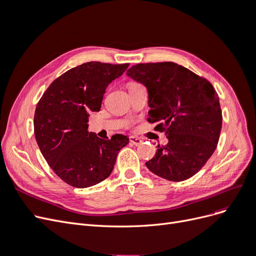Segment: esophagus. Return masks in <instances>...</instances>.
<instances>
[{"mask_svg": "<svg viewBox=\"0 0 256 256\" xmlns=\"http://www.w3.org/2000/svg\"><path fill=\"white\" fill-rule=\"evenodd\" d=\"M129 141L130 143H132L134 145H140L142 143V140L140 138H136V136H130L129 138Z\"/></svg>", "mask_w": 256, "mask_h": 256, "instance_id": "obj_1", "label": "esophagus"}]
</instances>
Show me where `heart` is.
Instances as JSON below:
<instances>
[{
	"label": "heart",
	"mask_w": 256,
	"mask_h": 256,
	"mask_svg": "<svg viewBox=\"0 0 256 256\" xmlns=\"http://www.w3.org/2000/svg\"><path fill=\"white\" fill-rule=\"evenodd\" d=\"M136 84H138V83H136V82H130V83H128V88H131V86H134V85H136Z\"/></svg>",
	"instance_id": "heart-1"
}]
</instances>
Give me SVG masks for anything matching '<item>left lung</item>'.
<instances>
[{"label":"left lung","instance_id":"left-lung-1","mask_svg":"<svg viewBox=\"0 0 256 256\" xmlns=\"http://www.w3.org/2000/svg\"><path fill=\"white\" fill-rule=\"evenodd\" d=\"M127 76L146 86L150 108L147 120L168 140L158 145L146 166L168 180H188L216 148L222 127L218 94L210 82L173 62L138 64Z\"/></svg>","mask_w":256,"mask_h":256}]
</instances>
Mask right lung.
<instances>
[{
    "mask_svg": "<svg viewBox=\"0 0 256 256\" xmlns=\"http://www.w3.org/2000/svg\"><path fill=\"white\" fill-rule=\"evenodd\" d=\"M129 64L88 62L54 80L37 104L35 138L44 158L62 180L88 188L110 176L118 154L129 138L102 140L88 132L90 112L100 111L106 88Z\"/></svg>",
    "mask_w": 256,
    "mask_h": 256,
    "instance_id": "right-lung-1",
    "label": "right lung"
}]
</instances>
